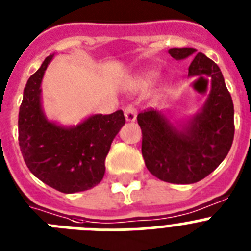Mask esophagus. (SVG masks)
<instances>
[{"label": "esophagus", "mask_w": 251, "mask_h": 251, "mask_svg": "<svg viewBox=\"0 0 251 251\" xmlns=\"http://www.w3.org/2000/svg\"><path fill=\"white\" fill-rule=\"evenodd\" d=\"M124 117L127 122H134L137 118V109L134 106L129 105L124 109Z\"/></svg>", "instance_id": "34e87169"}]
</instances>
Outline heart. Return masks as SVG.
<instances>
[{"label": "heart", "instance_id": "heart-1", "mask_svg": "<svg viewBox=\"0 0 251 251\" xmlns=\"http://www.w3.org/2000/svg\"><path fill=\"white\" fill-rule=\"evenodd\" d=\"M156 72H153V70H150V72H146L141 75L136 80V85L138 86H147L152 83V80L156 76Z\"/></svg>", "mask_w": 251, "mask_h": 251}]
</instances>
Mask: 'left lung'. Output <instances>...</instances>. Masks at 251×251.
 Instances as JSON below:
<instances>
[{
	"label": "left lung",
	"instance_id": "1",
	"mask_svg": "<svg viewBox=\"0 0 251 251\" xmlns=\"http://www.w3.org/2000/svg\"><path fill=\"white\" fill-rule=\"evenodd\" d=\"M176 60H192L188 77L208 76L211 90L205 104L185 122H171L161 110L137 117L142 129V156L148 171L170 183L201 181L224 161L234 139V104L220 68L194 48H174Z\"/></svg>",
	"mask_w": 251,
	"mask_h": 251
}]
</instances>
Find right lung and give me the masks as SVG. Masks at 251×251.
Instances as JSON below:
<instances>
[{
	"instance_id": "1",
	"label": "right lung",
	"mask_w": 251,
	"mask_h": 251,
	"mask_svg": "<svg viewBox=\"0 0 251 251\" xmlns=\"http://www.w3.org/2000/svg\"><path fill=\"white\" fill-rule=\"evenodd\" d=\"M54 54L30 76L19 112V143L31 174L64 194L85 191L105 174V157L126 123L122 110L93 114L76 126L49 121L43 109L41 83Z\"/></svg>"
}]
</instances>
